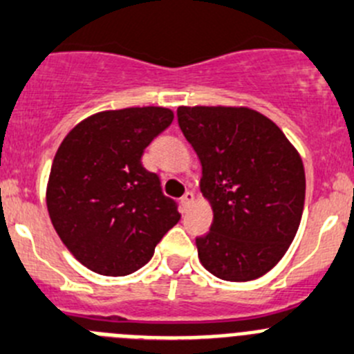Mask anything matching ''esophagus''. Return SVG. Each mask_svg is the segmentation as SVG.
<instances>
[{
  "instance_id": "esophagus-1",
  "label": "esophagus",
  "mask_w": 354,
  "mask_h": 354,
  "mask_svg": "<svg viewBox=\"0 0 354 354\" xmlns=\"http://www.w3.org/2000/svg\"><path fill=\"white\" fill-rule=\"evenodd\" d=\"M193 201H194V194L191 193V191H186V193H184V196L180 198V203H183L184 210H187V208L191 207V203H193Z\"/></svg>"
}]
</instances>
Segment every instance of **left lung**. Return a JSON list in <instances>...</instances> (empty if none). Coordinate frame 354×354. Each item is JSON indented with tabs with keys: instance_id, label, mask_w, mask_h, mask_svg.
Here are the masks:
<instances>
[{
	"instance_id": "obj_1",
	"label": "left lung",
	"mask_w": 354,
	"mask_h": 354,
	"mask_svg": "<svg viewBox=\"0 0 354 354\" xmlns=\"http://www.w3.org/2000/svg\"><path fill=\"white\" fill-rule=\"evenodd\" d=\"M177 120L201 161V193L214 222L196 238L207 271L250 281L290 247L304 208L302 160L269 118L248 107H179Z\"/></svg>"
}]
</instances>
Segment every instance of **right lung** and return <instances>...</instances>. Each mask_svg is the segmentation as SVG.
Here are the masks:
<instances>
[{
	"label": "right lung",
	"mask_w": 354,
	"mask_h": 354,
	"mask_svg": "<svg viewBox=\"0 0 354 354\" xmlns=\"http://www.w3.org/2000/svg\"><path fill=\"white\" fill-rule=\"evenodd\" d=\"M171 120L165 107L104 111L76 124L57 149L46 187L50 218L71 254L99 274L142 268L179 222L177 203L140 161Z\"/></svg>",
	"instance_id": "obj_1"
}]
</instances>
